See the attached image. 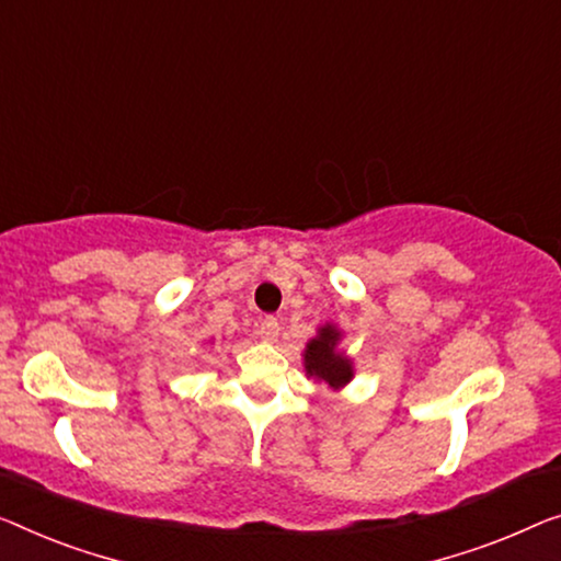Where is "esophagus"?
Instances as JSON below:
<instances>
[{
    "mask_svg": "<svg viewBox=\"0 0 561 561\" xmlns=\"http://www.w3.org/2000/svg\"><path fill=\"white\" fill-rule=\"evenodd\" d=\"M256 332H259V337H262L264 342H274V340H277V334H279V320H277V317L266 314L264 320L259 322Z\"/></svg>",
    "mask_w": 561,
    "mask_h": 561,
    "instance_id": "34e87169",
    "label": "esophagus"
}]
</instances>
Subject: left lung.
I'll list each match as a JSON object with an SVG mask.
<instances>
[{
	"label": "left lung",
	"instance_id": "8db88e82",
	"mask_svg": "<svg viewBox=\"0 0 561 561\" xmlns=\"http://www.w3.org/2000/svg\"><path fill=\"white\" fill-rule=\"evenodd\" d=\"M337 342H340V332L328 324L322 328L320 334L309 342L305 350V367L307 375H312L317 380H324L330 388H340L353 378V367H350V360H345L337 353Z\"/></svg>",
	"mask_w": 561,
	"mask_h": 561
}]
</instances>
